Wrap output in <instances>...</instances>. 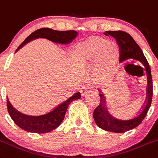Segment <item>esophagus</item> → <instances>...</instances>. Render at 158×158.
Returning a JSON list of instances; mask_svg holds the SVG:
<instances>
[{
	"label": "esophagus",
	"mask_w": 158,
	"mask_h": 158,
	"mask_svg": "<svg viewBox=\"0 0 158 158\" xmlns=\"http://www.w3.org/2000/svg\"><path fill=\"white\" fill-rule=\"evenodd\" d=\"M89 89H90V86H88V85H86V86H82V87L80 89L81 94H82V96H84L85 94H86V93L88 92V90H89Z\"/></svg>",
	"instance_id": "obj_1"
}]
</instances>
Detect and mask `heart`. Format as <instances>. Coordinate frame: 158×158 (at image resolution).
<instances>
[{"mask_svg": "<svg viewBox=\"0 0 158 158\" xmlns=\"http://www.w3.org/2000/svg\"><path fill=\"white\" fill-rule=\"evenodd\" d=\"M118 48L114 41L101 37H90L78 44L74 53L75 61L84 64L96 59L95 70L101 80L112 76L118 61Z\"/></svg>", "mask_w": 158, "mask_h": 158, "instance_id": "heart-1", "label": "heart"}]
</instances>
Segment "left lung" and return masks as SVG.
<instances>
[{
    "label": "left lung",
    "mask_w": 158,
    "mask_h": 158,
    "mask_svg": "<svg viewBox=\"0 0 158 158\" xmlns=\"http://www.w3.org/2000/svg\"><path fill=\"white\" fill-rule=\"evenodd\" d=\"M104 34L105 36L110 35L113 36L117 41L120 49V56H119L120 62L130 58L140 61L143 64L147 76V95L146 104L140 112L132 118L122 120L112 117L105 108L104 95L102 94H99L101 97V102L94 111V118L96 124L98 127L104 130L116 132V133H122L137 127L143 122L148 112L149 108L151 105L153 97L151 71L148 61L144 56L141 48L129 33L124 31H106L105 32H104Z\"/></svg>",
    "instance_id": "obj_1"
}]
</instances>
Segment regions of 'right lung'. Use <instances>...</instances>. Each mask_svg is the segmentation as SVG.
<instances>
[{
	"mask_svg": "<svg viewBox=\"0 0 158 158\" xmlns=\"http://www.w3.org/2000/svg\"><path fill=\"white\" fill-rule=\"evenodd\" d=\"M77 35L78 32L75 30L57 31L49 28H42L32 32L22 43L21 45L18 48L17 51L26 44L37 38H46L54 43L66 44L72 41V40H74ZM80 97V93H76L70 98L59 104L50 112L41 115H29L23 114L11 105L10 101H8V98H7V107L11 119L19 128L27 132L46 133L54 130L61 123V122L64 120L66 110L70 103L75 100L79 99Z\"/></svg>",
	"mask_w": 158,
	"mask_h": 158,
	"instance_id": "obj_1",
	"label": "right lung"
}]
</instances>
